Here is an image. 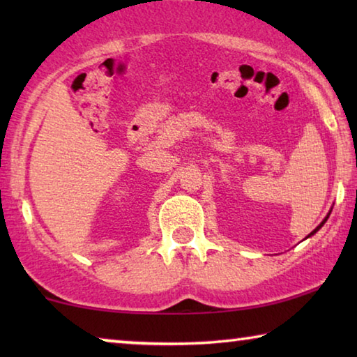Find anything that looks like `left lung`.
<instances>
[{
	"label": "left lung",
	"instance_id": "left-lung-1",
	"mask_svg": "<svg viewBox=\"0 0 357 357\" xmlns=\"http://www.w3.org/2000/svg\"><path fill=\"white\" fill-rule=\"evenodd\" d=\"M329 214H331V211H329ZM329 214H328V215H326V217H324V220H323V222H321V223H319V225H318V227H317V228H315V229H313V231H312V233H310V234H309V236H307V238H310V236H312V234H315V233H317V231H318V229H319V228H321V227H323V225H324V223H326V220H328V219H329Z\"/></svg>",
	"mask_w": 357,
	"mask_h": 357
}]
</instances>
